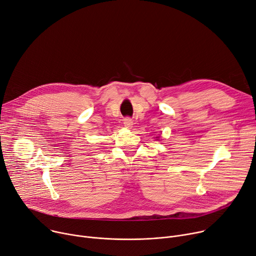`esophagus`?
<instances>
[{"label": "esophagus", "mask_w": 256, "mask_h": 256, "mask_svg": "<svg viewBox=\"0 0 256 256\" xmlns=\"http://www.w3.org/2000/svg\"><path fill=\"white\" fill-rule=\"evenodd\" d=\"M124 125H125V127L126 128H132V126H133V122H132V120L130 118H126L125 120H124Z\"/></svg>", "instance_id": "esophagus-1"}]
</instances>
